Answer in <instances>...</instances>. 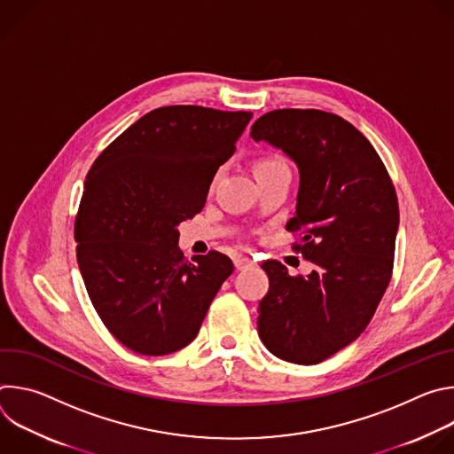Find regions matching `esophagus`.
I'll return each instance as SVG.
<instances>
[{"label":"esophagus","instance_id":"1","mask_svg":"<svg viewBox=\"0 0 454 454\" xmlns=\"http://www.w3.org/2000/svg\"><path fill=\"white\" fill-rule=\"evenodd\" d=\"M254 262L251 261L249 256H237L235 258V270L237 271H244V270H247V268H251Z\"/></svg>","mask_w":454,"mask_h":454}]
</instances>
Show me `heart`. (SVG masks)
<instances>
[{
    "mask_svg": "<svg viewBox=\"0 0 454 454\" xmlns=\"http://www.w3.org/2000/svg\"><path fill=\"white\" fill-rule=\"evenodd\" d=\"M286 167L287 165L278 156H266V158H261L256 161L254 170H256V176H262V174H268V172H273V170H278V168H286ZM219 176H221V172H215V176L212 179V184H215L219 181Z\"/></svg>",
    "mask_w": 454,
    "mask_h": 454,
    "instance_id": "1",
    "label": "heart"
}]
</instances>
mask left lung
<instances>
[{"mask_svg": "<svg viewBox=\"0 0 454 454\" xmlns=\"http://www.w3.org/2000/svg\"><path fill=\"white\" fill-rule=\"evenodd\" d=\"M254 142L282 149L300 170L293 249L316 268L291 277L266 261L270 291L258 307V336L277 357L316 364L356 341L392 278L399 203L373 145L341 116L275 109L251 127Z\"/></svg>", "mask_w": 454, "mask_h": 454, "instance_id": "8db88e82", "label": "left lung"}]
</instances>
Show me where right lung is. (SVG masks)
<instances>
[{"label": "right lung", "instance_id": "add662e5", "mask_svg": "<svg viewBox=\"0 0 454 454\" xmlns=\"http://www.w3.org/2000/svg\"><path fill=\"white\" fill-rule=\"evenodd\" d=\"M251 116L158 107L125 129L88 172L75 217L79 270L102 323L133 352L165 356L186 347L233 273L219 251L186 261L177 226L203 210Z\"/></svg>", "mask_w": 454, "mask_h": 454}]
</instances>
